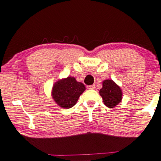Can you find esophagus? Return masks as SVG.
<instances>
[{
	"instance_id": "obj_1",
	"label": "esophagus",
	"mask_w": 161,
	"mask_h": 161,
	"mask_svg": "<svg viewBox=\"0 0 161 161\" xmlns=\"http://www.w3.org/2000/svg\"><path fill=\"white\" fill-rule=\"evenodd\" d=\"M88 89H95V85H92V86H87Z\"/></svg>"
}]
</instances>
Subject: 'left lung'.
Returning <instances> with one entry per match:
<instances>
[{"label": "left lung", "mask_w": 161, "mask_h": 161, "mask_svg": "<svg viewBox=\"0 0 161 161\" xmlns=\"http://www.w3.org/2000/svg\"><path fill=\"white\" fill-rule=\"evenodd\" d=\"M99 94L103 98L104 104L108 108L115 107L122 99V92L121 88L114 81L110 79L103 81Z\"/></svg>", "instance_id": "left-lung-1"}]
</instances>
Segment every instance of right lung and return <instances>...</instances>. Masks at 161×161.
<instances>
[{
    "mask_svg": "<svg viewBox=\"0 0 161 161\" xmlns=\"http://www.w3.org/2000/svg\"><path fill=\"white\" fill-rule=\"evenodd\" d=\"M85 90L84 84L77 82L74 77L69 76L57 81L53 85L52 96L59 106L63 108H70L76 104Z\"/></svg>",
    "mask_w": 161,
    "mask_h": 161,
    "instance_id": "1",
    "label": "right lung"
}]
</instances>
